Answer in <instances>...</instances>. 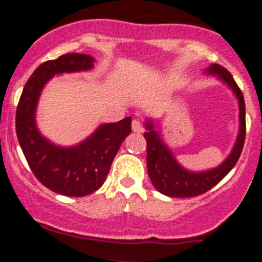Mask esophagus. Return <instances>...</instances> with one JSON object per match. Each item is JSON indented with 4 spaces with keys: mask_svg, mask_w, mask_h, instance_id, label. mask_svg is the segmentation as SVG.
<instances>
[{
    "mask_svg": "<svg viewBox=\"0 0 262 262\" xmlns=\"http://www.w3.org/2000/svg\"><path fill=\"white\" fill-rule=\"evenodd\" d=\"M132 130L136 132V133H142L144 132V125H142L140 120H133V122H132Z\"/></svg>",
    "mask_w": 262,
    "mask_h": 262,
    "instance_id": "34e87169",
    "label": "esophagus"
}]
</instances>
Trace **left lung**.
Wrapping results in <instances>:
<instances>
[{
  "instance_id": "left-lung-1",
  "label": "left lung",
  "mask_w": 262,
  "mask_h": 262,
  "mask_svg": "<svg viewBox=\"0 0 262 262\" xmlns=\"http://www.w3.org/2000/svg\"><path fill=\"white\" fill-rule=\"evenodd\" d=\"M206 75L216 76L235 93L238 103V134L231 153L219 166L204 171H191L177 161L162 136L157 130L151 118H146L144 137L146 140V165L149 178L161 194L171 198H190L204 194L222 181L236 165L245 141V103L244 96L232 75L219 64H211L204 70Z\"/></svg>"
}]
</instances>
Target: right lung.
<instances>
[{
	"label": "right lung",
	"instance_id": "right-lung-1",
	"mask_svg": "<svg viewBox=\"0 0 262 262\" xmlns=\"http://www.w3.org/2000/svg\"><path fill=\"white\" fill-rule=\"evenodd\" d=\"M95 59L85 54H66L36 68L27 80L17 106L18 142L36 179L56 194L85 196L105 182L122 141L132 132V117L101 124L74 146H59L40 134L36 106L43 88L55 75L92 70Z\"/></svg>",
	"mask_w": 262,
	"mask_h": 262
}]
</instances>
